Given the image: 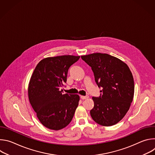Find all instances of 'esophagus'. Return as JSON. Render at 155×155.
Here are the masks:
<instances>
[{"label":"esophagus","instance_id":"esophagus-1","mask_svg":"<svg viewBox=\"0 0 155 155\" xmlns=\"http://www.w3.org/2000/svg\"><path fill=\"white\" fill-rule=\"evenodd\" d=\"M88 97H89V96H80V98L81 99H87Z\"/></svg>","mask_w":155,"mask_h":155}]
</instances>
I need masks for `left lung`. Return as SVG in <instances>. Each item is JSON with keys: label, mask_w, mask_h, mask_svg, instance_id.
Returning <instances> with one entry per match:
<instances>
[{"label": "left lung", "mask_w": 155, "mask_h": 155, "mask_svg": "<svg viewBox=\"0 0 155 155\" xmlns=\"http://www.w3.org/2000/svg\"><path fill=\"white\" fill-rule=\"evenodd\" d=\"M81 58L91 68L97 86L102 87L100 96L93 97L92 118L104 126L117 124L127 112L134 97V78L129 67L120 59L105 53Z\"/></svg>", "instance_id": "obj_1"}]
</instances>
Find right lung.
I'll use <instances>...</instances> for the list:
<instances>
[{"label": "right lung", "instance_id": "obj_1", "mask_svg": "<svg viewBox=\"0 0 155 155\" xmlns=\"http://www.w3.org/2000/svg\"><path fill=\"white\" fill-rule=\"evenodd\" d=\"M80 56L64 55L47 58L37 65L29 87V102L40 123L60 130L72 121L78 105L77 94H62L60 88L67 81L68 70Z\"/></svg>", "mask_w": 155, "mask_h": 155}]
</instances>
